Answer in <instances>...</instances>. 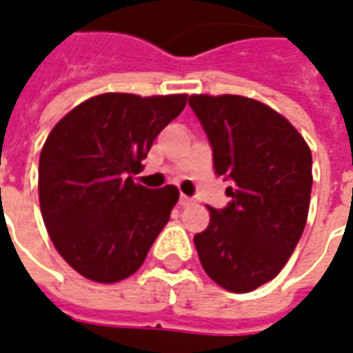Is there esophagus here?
I'll list each match as a JSON object with an SVG mask.
<instances>
[{"label":"esophagus","mask_w":353,"mask_h":353,"mask_svg":"<svg viewBox=\"0 0 353 353\" xmlns=\"http://www.w3.org/2000/svg\"><path fill=\"white\" fill-rule=\"evenodd\" d=\"M179 203H181L182 207H188V205L194 203V199H192V197H188V196H181V199H179Z\"/></svg>","instance_id":"obj_1"}]
</instances>
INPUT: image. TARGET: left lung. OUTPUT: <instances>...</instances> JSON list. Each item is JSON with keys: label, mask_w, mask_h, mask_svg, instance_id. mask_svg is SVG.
Returning a JSON list of instances; mask_svg holds the SVG:
<instances>
[{"label": "left lung", "mask_w": 353, "mask_h": 353, "mask_svg": "<svg viewBox=\"0 0 353 353\" xmlns=\"http://www.w3.org/2000/svg\"><path fill=\"white\" fill-rule=\"evenodd\" d=\"M188 104L212 148L216 174L232 197L209 207L211 222L194 236L214 283L249 292L281 272L301 239L312 194V152L283 116L247 97L194 94Z\"/></svg>", "instance_id": "left-lung-1"}]
</instances>
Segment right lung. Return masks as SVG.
<instances>
[{"label": "right lung", "mask_w": 353, "mask_h": 353, "mask_svg": "<svg viewBox=\"0 0 353 353\" xmlns=\"http://www.w3.org/2000/svg\"><path fill=\"white\" fill-rule=\"evenodd\" d=\"M186 99L104 92L49 132L39 156L41 216L52 245L77 274L116 283L142 266L179 190H150L131 174Z\"/></svg>", "instance_id": "1"}]
</instances>
